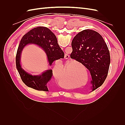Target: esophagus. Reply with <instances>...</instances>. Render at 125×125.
Instances as JSON below:
<instances>
[{"instance_id":"obj_1","label":"esophagus","mask_w":125,"mask_h":125,"mask_svg":"<svg viewBox=\"0 0 125 125\" xmlns=\"http://www.w3.org/2000/svg\"><path fill=\"white\" fill-rule=\"evenodd\" d=\"M65 57V58L66 59H69V55L68 54H65V57Z\"/></svg>"}]
</instances>
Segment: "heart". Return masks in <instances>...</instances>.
Instances as JSON below:
<instances>
[{"instance_id": "heart-1", "label": "heart", "mask_w": 125, "mask_h": 125, "mask_svg": "<svg viewBox=\"0 0 125 125\" xmlns=\"http://www.w3.org/2000/svg\"><path fill=\"white\" fill-rule=\"evenodd\" d=\"M75 64V63H73L69 66V67L71 68V69L69 72V73L66 75L65 78L66 81L71 82V83H77L78 81V77L79 68H78V67L77 66H73ZM65 67L66 68V67H67V65H66ZM57 68H58L57 66H55L53 68V71H56L57 69ZM65 72H63L62 74H60L59 76L57 77L58 80L59 81H62L63 78L65 77Z\"/></svg>"}]
</instances>
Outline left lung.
<instances>
[{"mask_svg":"<svg viewBox=\"0 0 125 125\" xmlns=\"http://www.w3.org/2000/svg\"><path fill=\"white\" fill-rule=\"evenodd\" d=\"M71 46L70 57L90 71L92 92L103 84L107 76L111 58L107 45L99 33L87 29L74 36Z\"/></svg>","mask_w":125,"mask_h":125,"instance_id":"left-lung-1","label":"left lung"}]
</instances>
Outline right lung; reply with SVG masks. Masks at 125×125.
Segmentation results:
<instances>
[{
    "mask_svg": "<svg viewBox=\"0 0 125 125\" xmlns=\"http://www.w3.org/2000/svg\"><path fill=\"white\" fill-rule=\"evenodd\" d=\"M35 44L41 47L46 53L50 66L55 60L63 58L64 52L59 46L54 34L46 27L39 26L30 30L22 37L16 55V67L24 83L30 88L38 91H49L52 75V69H48L39 75H32L22 68L20 60L23 49L29 44Z\"/></svg>",
    "mask_w": 125,
    "mask_h": 125,
    "instance_id": "obj_1",
    "label": "right lung"
}]
</instances>
